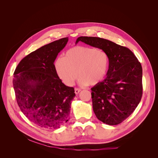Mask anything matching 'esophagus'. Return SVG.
Here are the masks:
<instances>
[{"label": "esophagus", "instance_id": "1", "mask_svg": "<svg viewBox=\"0 0 158 158\" xmlns=\"http://www.w3.org/2000/svg\"><path fill=\"white\" fill-rule=\"evenodd\" d=\"M74 91H75V94H79V92L81 91V89L76 88L74 89Z\"/></svg>", "mask_w": 158, "mask_h": 158}]
</instances>
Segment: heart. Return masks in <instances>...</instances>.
I'll use <instances>...</instances> for the list:
<instances>
[{"label": "heart", "instance_id": "heart-1", "mask_svg": "<svg viewBox=\"0 0 158 158\" xmlns=\"http://www.w3.org/2000/svg\"><path fill=\"white\" fill-rule=\"evenodd\" d=\"M109 65L106 51L85 46L71 47L55 63L56 74L69 86L74 84L78 74L81 84H98L106 76Z\"/></svg>", "mask_w": 158, "mask_h": 158}]
</instances>
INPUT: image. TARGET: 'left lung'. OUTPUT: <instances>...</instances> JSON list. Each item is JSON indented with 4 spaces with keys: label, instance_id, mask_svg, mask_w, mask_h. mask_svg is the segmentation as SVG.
I'll return each mask as SVG.
<instances>
[{
    "label": "left lung",
    "instance_id": "1",
    "mask_svg": "<svg viewBox=\"0 0 158 158\" xmlns=\"http://www.w3.org/2000/svg\"><path fill=\"white\" fill-rule=\"evenodd\" d=\"M79 41L107 52V77L91 88L93 110L99 120L107 125L120 124L134 112L141 100V64L130 49L109 40L82 36L76 44Z\"/></svg>",
    "mask_w": 158,
    "mask_h": 158
}]
</instances>
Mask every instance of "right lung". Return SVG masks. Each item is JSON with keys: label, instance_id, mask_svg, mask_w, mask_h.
Listing matches in <instances>:
<instances>
[{"label": "right lung", "instance_id": "right-lung-1", "mask_svg": "<svg viewBox=\"0 0 158 158\" xmlns=\"http://www.w3.org/2000/svg\"><path fill=\"white\" fill-rule=\"evenodd\" d=\"M69 41L62 38L25 56L14 71L13 85L22 112L40 127L57 129L69 121L74 89L56 74L54 62Z\"/></svg>", "mask_w": 158, "mask_h": 158}]
</instances>
